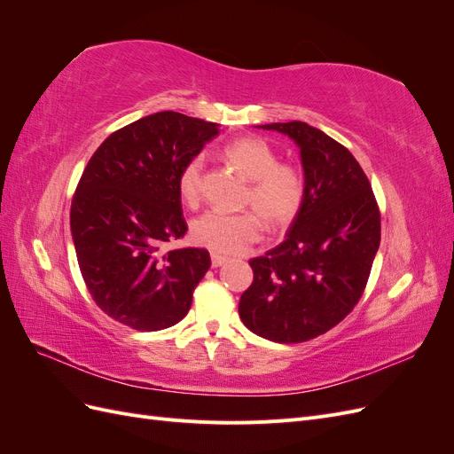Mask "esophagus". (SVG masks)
<instances>
[{
	"mask_svg": "<svg viewBox=\"0 0 454 454\" xmlns=\"http://www.w3.org/2000/svg\"><path fill=\"white\" fill-rule=\"evenodd\" d=\"M227 261V257L225 255H219V254H212V267L214 269H217V267H222L223 263Z\"/></svg>",
	"mask_w": 454,
	"mask_h": 454,
	"instance_id": "esophagus-1",
	"label": "esophagus"
}]
</instances>
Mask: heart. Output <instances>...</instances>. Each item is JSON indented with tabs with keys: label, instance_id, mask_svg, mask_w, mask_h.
I'll return each mask as SVG.
<instances>
[{
	"label": "heart",
	"instance_id": "obj_1",
	"mask_svg": "<svg viewBox=\"0 0 454 454\" xmlns=\"http://www.w3.org/2000/svg\"><path fill=\"white\" fill-rule=\"evenodd\" d=\"M223 157L250 180L244 204L255 210L239 214L206 212L191 225L193 240L215 254L237 255L255 244L263 235V222L272 229L290 225L305 200V177L294 164L278 162V155L265 140L244 136L225 145ZM202 159H189L177 176L182 200L195 208L200 202Z\"/></svg>",
	"mask_w": 454,
	"mask_h": 454
}]
</instances>
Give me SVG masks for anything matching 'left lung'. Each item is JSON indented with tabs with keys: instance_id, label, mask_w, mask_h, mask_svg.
I'll use <instances>...</instances> for the list:
<instances>
[{
	"instance_id": "left-lung-1",
	"label": "left lung",
	"mask_w": 454,
	"mask_h": 454,
	"mask_svg": "<svg viewBox=\"0 0 454 454\" xmlns=\"http://www.w3.org/2000/svg\"><path fill=\"white\" fill-rule=\"evenodd\" d=\"M299 145L305 200L287 237L250 259L254 282L239 314L255 335L305 342L358 305L380 244V212L350 151L307 122H270Z\"/></svg>"
}]
</instances>
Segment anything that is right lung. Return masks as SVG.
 I'll list each match as a JSON object with an SVG mask.
<instances>
[{"mask_svg": "<svg viewBox=\"0 0 454 454\" xmlns=\"http://www.w3.org/2000/svg\"><path fill=\"white\" fill-rule=\"evenodd\" d=\"M217 127L159 112L109 134L90 157L70 227L87 290L109 318L157 332L189 312L210 254L168 248L187 231L177 176Z\"/></svg>", "mask_w": 454, "mask_h": 454, "instance_id": "1", "label": "right lung"}]
</instances>
